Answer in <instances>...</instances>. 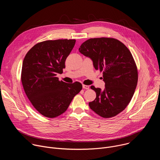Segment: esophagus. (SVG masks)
Segmentation results:
<instances>
[{
	"instance_id": "1",
	"label": "esophagus",
	"mask_w": 160,
	"mask_h": 160,
	"mask_svg": "<svg viewBox=\"0 0 160 160\" xmlns=\"http://www.w3.org/2000/svg\"><path fill=\"white\" fill-rule=\"evenodd\" d=\"M82 87H83V88L87 89V90L89 88V86H88V85H82Z\"/></svg>"
}]
</instances>
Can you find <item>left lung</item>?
Segmentation results:
<instances>
[{
    "instance_id": "left-lung-1",
    "label": "left lung",
    "mask_w": 160,
    "mask_h": 160,
    "mask_svg": "<svg viewBox=\"0 0 160 160\" xmlns=\"http://www.w3.org/2000/svg\"><path fill=\"white\" fill-rule=\"evenodd\" d=\"M79 52L89 58L96 70L102 72L105 88L91 86L96 93L90 108L102 118L113 117L123 111L134 94L138 80L137 66L128 49L112 38H90Z\"/></svg>"
}]
</instances>
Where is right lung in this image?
<instances>
[{
	"label": "right lung",
	"mask_w": 160,
	"mask_h": 160,
	"mask_svg": "<svg viewBox=\"0 0 160 160\" xmlns=\"http://www.w3.org/2000/svg\"><path fill=\"white\" fill-rule=\"evenodd\" d=\"M75 40L59 39L37 43L27 52L21 71L25 92L33 107L42 115L55 118L66 111L82 88L80 83L59 81L65 61Z\"/></svg>",
	"instance_id": "right-lung-1"
}]
</instances>
